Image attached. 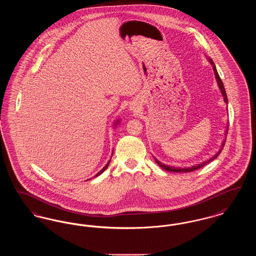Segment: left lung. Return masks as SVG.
<instances>
[{"label": "left lung", "mask_w": 256, "mask_h": 256, "mask_svg": "<svg viewBox=\"0 0 256 256\" xmlns=\"http://www.w3.org/2000/svg\"><path fill=\"white\" fill-rule=\"evenodd\" d=\"M206 56L207 60L209 61V63L212 65V68H213V71H214V74H215V78H216V80H217V84L219 86L220 91V93H222V96L224 98V102L228 104V96H226V89H224V84H222V80L220 78V76L219 74H218V71H217V68H216V66H215L213 60H212L209 56ZM226 110H228V108H226ZM228 132V122H226V130H224V138L222 141V144H220V146L218 152H217L212 158L206 159V160H204V161H202V162H200V163H198V164H195V165H193V166H191V167H183V168L182 167H174V166H170V165H165L164 163L160 162V161H158L156 158H154V160H156V162L158 164L159 166H160L162 169L169 170V172H193V170H198V169H200V168L206 166V164L210 163L211 161H213L214 159H216L219 156V154H220L222 148H224V144H226V139Z\"/></svg>", "instance_id": "left-lung-1"}]
</instances>
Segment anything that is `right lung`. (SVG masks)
<instances>
[{
    "instance_id": "1",
    "label": "right lung",
    "mask_w": 256,
    "mask_h": 256,
    "mask_svg": "<svg viewBox=\"0 0 256 256\" xmlns=\"http://www.w3.org/2000/svg\"><path fill=\"white\" fill-rule=\"evenodd\" d=\"M120 122H121V119H120V118H118V119H117V120H116V121H115V122H113V128H116V126H118V124H120ZM112 154H113V152H112ZM110 160H111V158H110V161H108V163H106V166H104V168H102V170H100V172H98L97 174H96V176H95V178H97L98 176H100V174H102V172H104V170H106V169H108V165H110Z\"/></svg>"
}]
</instances>
